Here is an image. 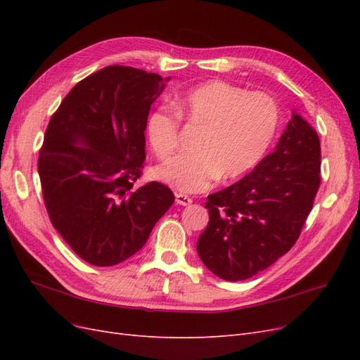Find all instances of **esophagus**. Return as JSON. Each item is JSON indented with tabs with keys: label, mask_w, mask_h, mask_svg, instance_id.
I'll list each match as a JSON object with an SVG mask.
<instances>
[{
	"label": "esophagus",
	"mask_w": 360,
	"mask_h": 360,
	"mask_svg": "<svg viewBox=\"0 0 360 360\" xmlns=\"http://www.w3.org/2000/svg\"><path fill=\"white\" fill-rule=\"evenodd\" d=\"M176 202L180 205H189L192 204V198L184 193H176Z\"/></svg>",
	"instance_id": "obj_1"
}]
</instances>
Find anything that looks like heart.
<instances>
[{"instance_id":"b5f03b06","label":"heart","mask_w":360,"mask_h":360,"mask_svg":"<svg viewBox=\"0 0 360 360\" xmlns=\"http://www.w3.org/2000/svg\"><path fill=\"white\" fill-rule=\"evenodd\" d=\"M175 110L159 106L150 114L147 135L159 158L179 146L180 115L202 127L193 150L177 155L156 168L159 180L186 193L210 189L222 177L245 176L266 156L276 136L281 112L274 97L248 93L224 81H210L189 90L174 102Z\"/></svg>"}]
</instances>
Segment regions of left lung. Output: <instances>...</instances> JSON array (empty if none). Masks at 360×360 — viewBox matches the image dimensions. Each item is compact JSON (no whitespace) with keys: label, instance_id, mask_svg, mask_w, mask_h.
<instances>
[{"label":"left lung","instance_id":"obj_1","mask_svg":"<svg viewBox=\"0 0 360 360\" xmlns=\"http://www.w3.org/2000/svg\"><path fill=\"white\" fill-rule=\"evenodd\" d=\"M320 167L317 132L292 112L274 153L207 197L209 225L197 243L204 266L221 279L243 281L287 254L312 210Z\"/></svg>","mask_w":360,"mask_h":360}]
</instances>
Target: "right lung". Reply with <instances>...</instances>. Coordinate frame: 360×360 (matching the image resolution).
Listing matches in <instances>:
<instances>
[{"label":"right lung","instance_id":"obj_1","mask_svg":"<svg viewBox=\"0 0 360 360\" xmlns=\"http://www.w3.org/2000/svg\"><path fill=\"white\" fill-rule=\"evenodd\" d=\"M167 81L108 66L76 84L48 124L39 155L43 200L53 228L93 266L136 254L174 202L165 184L134 186L146 160L150 106Z\"/></svg>","mask_w":360,"mask_h":360}]
</instances>
